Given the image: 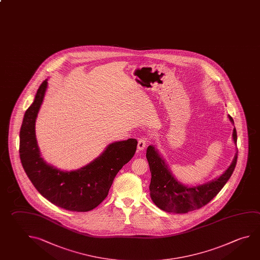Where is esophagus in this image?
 Returning a JSON list of instances; mask_svg holds the SVG:
<instances>
[{
    "instance_id": "34e87169",
    "label": "esophagus",
    "mask_w": 260,
    "mask_h": 260,
    "mask_svg": "<svg viewBox=\"0 0 260 260\" xmlns=\"http://www.w3.org/2000/svg\"><path fill=\"white\" fill-rule=\"evenodd\" d=\"M146 145H147V141L146 139H141L140 141H138V150H142L145 149Z\"/></svg>"
}]
</instances>
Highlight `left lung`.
<instances>
[{
	"label": "left lung",
	"instance_id": "1",
	"mask_svg": "<svg viewBox=\"0 0 260 260\" xmlns=\"http://www.w3.org/2000/svg\"><path fill=\"white\" fill-rule=\"evenodd\" d=\"M228 118L234 124L232 117L228 116ZM233 139L234 142L237 143L236 128L233 131ZM146 157L151 173L150 191L153 203L165 212L185 214L207 205L222 190L236 168L237 150L232 164L220 177L193 187L185 186L178 182L154 146L148 147Z\"/></svg>",
	"mask_w": 260,
	"mask_h": 260
}]
</instances>
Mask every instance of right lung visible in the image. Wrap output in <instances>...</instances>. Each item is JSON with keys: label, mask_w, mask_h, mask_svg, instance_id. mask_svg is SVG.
Instances as JSON below:
<instances>
[{"label": "right lung", "mask_w": 260, "mask_h": 260, "mask_svg": "<svg viewBox=\"0 0 260 260\" xmlns=\"http://www.w3.org/2000/svg\"><path fill=\"white\" fill-rule=\"evenodd\" d=\"M46 87L47 79L24 113L20 129L21 162L34 186L52 204L73 212L90 211L107 197L115 176L135 154L138 141L113 142L100 157L77 171L64 172L46 164L40 155L35 128Z\"/></svg>", "instance_id": "right-lung-1"}]
</instances>
